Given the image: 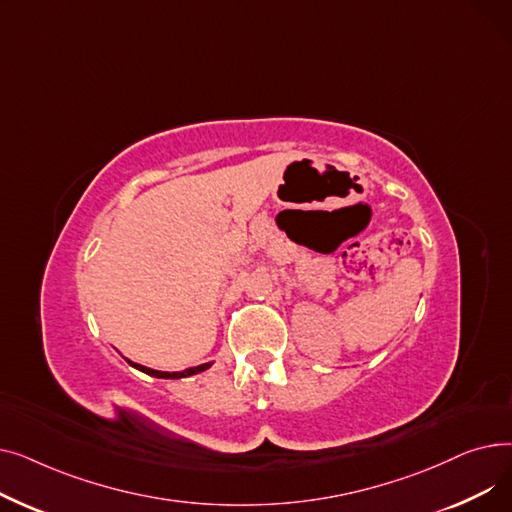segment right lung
Returning a JSON list of instances; mask_svg holds the SVG:
<instances>
[{"label":"right lung","mask_w":512,"mask_h":512,"mask_svg":"<svg viewBox=\"0 0 512 512\" xmlns=\"http://www.w3.org/2000/svg\"><path fill=\"white\" fill-rule=\"evenodd\" d=\"M128 361V359H126ZM134 369H139V371H143V373H147V375H153V378H164V380H180V378H188V375H197V373H201V371H205V369H209L211 367V363H203V365H197V367H188V369H184V371H157V369H149V367H145V365H139V363H132V361H128Z\"/></svg>","instance_id":"obj_1"}]
</instances>
